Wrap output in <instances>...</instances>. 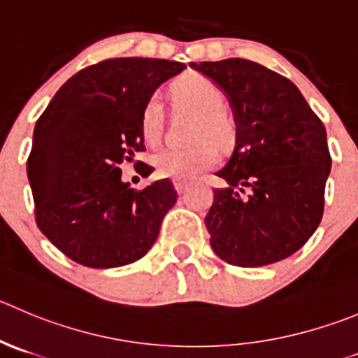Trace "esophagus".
<instances>
[{
	"label": "esophagus",
	"instance_id": "1",
	"mask_svg": "<svg viewBox=\"0 0 358 358\" xmlns=\"http://www.w3.org/2000/svg\"><path fill=\"white\" fill-rule=\"evenodd\" d=\"M188 182L186 181H176L173 182V188H176V192L179 193V195H181V193H185L186 189H188Z\"/></svg>",
	"mask_w": 358,
	"mask_h": 358
}]
</instances>
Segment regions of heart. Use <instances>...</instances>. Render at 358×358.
<instances>
[{"instance_id":"b5f03b06","label":"heart","mask_w":358,"mask_h":358,"mask_svg":"<svg viewBox=\"0 0 358 358\" xmlns=\"http://www.w3.org/2000/svg\"><path fill=\"white\" fill-rule=\"evenodd\" d=\"M173 96L185 107L196 112L189 138L195 141L186 148L159 149L152 156L156 173L163 179L192 181L216 162L217 148H230L237 137V122L224 108V94L203 75H188L173 87ZM163 103L158 93H152L141 114V134L148 144H155L162 135Z\"/></svg>"}]
</instances>
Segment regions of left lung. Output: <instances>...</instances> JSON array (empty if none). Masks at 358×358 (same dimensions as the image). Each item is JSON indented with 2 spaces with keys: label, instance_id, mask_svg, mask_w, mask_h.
Listing matches in <instances>:
<instances>
[{
  "label": "left lung",
  "instance_id": "8db88e82",
  "mask_svg": "<svg viewBox=\"0 0 358 358\" xmlns=\"http://www.w3.org/2000/svg\"><path fill=\"white\" fill-rule=\"evenodd\" d=\"M202 71L227 93L237 141L216 173L206 216L214 253L237 267L285 260L315 234L325 207L330 159L327 131L292 80L255 61H203Z\"/></svg>",
  "mask_w": 358,
  "mask_h": 358
}]
</instances>
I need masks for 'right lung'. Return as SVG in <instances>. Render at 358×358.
<instances>
[{
    "label": "right lung",
    "instance_id": "add662e5",
    "mask_svg": "<svg viewBox=\"0 0 358 358\" xmlns=\"http://www.w3.org/2000/svg\"><path fill=\"white\" fill-rule=\"evenodd\" d=\"M185 68L149 57L103 59L68 79L36 121L26 165L35 220L77 264H134L158 239L177 200L172 181L130 188L119 166L145 151L141 114L148 98ZM137 172L145 177L151 166L144 163Z\"/></svg>",
    "mask_w": 358,
    "mask_h": 358
}]
</instances>
